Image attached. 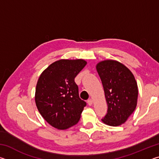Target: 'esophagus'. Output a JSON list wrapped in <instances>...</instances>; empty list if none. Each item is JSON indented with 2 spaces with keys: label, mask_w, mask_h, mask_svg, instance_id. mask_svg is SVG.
Listing matches in <instances>:
<instances>
[{
  "label": "esophagus",
  "mask_w": 159,
  "mask_h": 159,
  "mask_svg": "<svg viewBox=\"0 0 159 159\" xmlns=\"http://www.w3.org/2000/svg\"><path fill=\"white\" fill-rule=\"evenodd\" d=\"M88 105H92L93 104V99H88Z\"/></svg>",
  "instance_id": "34e87169"
}]
</instances>
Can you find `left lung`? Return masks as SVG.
Here are the masks:
<instances>
[{"mask_svg": "<svg viewBox=\"0 0 159 159\" xmlns=\"http://www.w3.org/2000/svg\"><path fill=\"white\" fill-rule=\"evenodd\" d=\"M96 68L108 107L102 120L111 126L121 125L136 108L138 96L136 80L130 70L117 61H102Z\"/></svg>", "mask_w": 159, "mask_h": 159, "instance_id": "1", "label": "left lung"}]
</instances>
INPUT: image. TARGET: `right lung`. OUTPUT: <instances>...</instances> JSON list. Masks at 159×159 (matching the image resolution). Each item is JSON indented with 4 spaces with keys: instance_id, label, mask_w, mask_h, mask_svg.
Wrapping results in <instances>:
<instances>
[{
    "instance_id": "right-lung-1",
    "label": "right lung",
    "mask_w": 159,
    "mask_h": 159,
    "mask_svg": "<svg viewBox=\"0 0 159 159\" xmlns=\"http://www.w3.org/2000/svg\"><path fill=\"white\" fill-rule=\"evenodd\" d=\"M86 64L83 60H60L40 76L35 101L40 114L54 128L64 130L79 121L87 104L79 98L74 79Z\"/></svg>"
}]
</instances>
